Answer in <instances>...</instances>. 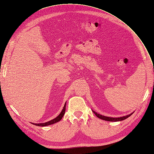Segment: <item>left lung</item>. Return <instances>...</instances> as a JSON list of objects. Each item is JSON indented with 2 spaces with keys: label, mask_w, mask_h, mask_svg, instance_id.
I'll return each mask as SVG.
<instances>
[{
  "label": "left lung",
  "mask_w": 154,
  "mask_h": 154,
  "mask_svg": "<svg viewBox=\"0 0 154 154\" xmlns=\"http://www.w3.org/2000/svg\"><path fill=\"white\" fill-rule=\"evenodd\" d=\"M94 112V114L96 115V116L97 118H99L101 119H103V120H105V121H108V122H118V121H122V120H124L126 118H127L128 117H129L130 116L132 115V114H131L129 115H127L126 116H123V117H120V118H110V117H106V116H102L99 114H97V112L93 111Z\"/></svg>",
  "instance_id": "left-lung-1"
}]
</instances>
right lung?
I'll return each mask as SVG.
<instances>
[{
  "label": "right lung",
  "mask_w": 154,
  "mask_h": 154,
  "mask_svg": "<svg viewBox=\"0 0 154 154\" xmlns=\"http://www.w3.org/2000/svg\"><path fill=\"white\" fill-rule=\"evenodd\" d=\"M65 109H66V103L65 104L64 107H63V110L61 111V113L59 114V115L57 116V118H55V119H52L51 121H49L48 122L46 123H32V124L37 125V126H41V127H44V126H47V125H50L51 124H54V123H57L58 122H59L61 119H62V118L63 117V116L65 114Z\"/></svg>",
  "instance_id": "add662e5"
}]
</instances>
